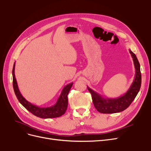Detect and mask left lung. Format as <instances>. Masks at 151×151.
I'll use <instances>...</instances> for the list:
<instances>
[{
  "label": "left lung",
  "mask_w": 151,
  "mask_h": 151,
  "mask_svg": "<svg viewBox=\"0 0 151 151\" xmlns=\"http://www.w3.org/2000/svg\"><path fill=\"white\" fill-rule=\"evenodd\" d=\"M129 52L133 58L135 74L133 83L124 94L116 98H104L88 86V89L92 96L94 106L99 113H115L123 111L130 106L139 92L142 79L140 63L135 53L131 50H129Z\"/></svg>",
  "instance_id": "1"
}]
</instances>
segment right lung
I'll use <instances>...</instances> for the list:
<instances>
[{
	"mask_svg": "<svg viewBox=\"0 0 151 151\" xmlns=\"http://www.w3.org/2000/svg\"><path fill=\"white\" fill-rule=\"evenodd\" d=\"M15 62L14 63L12 69L13 78V88L18 101L26 109L34 115L42 118H52L61 116L67 110L68 106L67 95L71 89L73 83L67 84L63 88L60 96L58 98L56 103L52 106L49 107H39L36 105L31 103L22 96L18 88L16 79L15 77Z\"/></svg>",
	"mask_w": 151,
	"mask_h": 151,
	"instance_id": "1",
	"label": "right lung"
}]
</instances>
